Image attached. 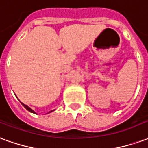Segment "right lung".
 <instances>
[{
	"label": "right lung",
	"instance_id": "obj_1",
	"mask_svg": "<svg viewBox=\"0 0 148 148\" xmlns=\"http://www.w3.org/2000/svg\"><path fill=\"white\" fill-rule=\"evenodd\" d=\"M21 104H22V105H23V106H24V108H25V109H27V111L31 112H32V113H36V112H34L33 110H32V109H31L30 107H28V106H27V105H24V103H22V102H21ZM53 111H54V110H51V112H53Z\"/></svg>",
	"mask_w": 148,
	"mask_h": 148
}]
</instances>
